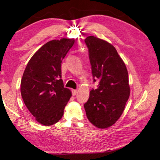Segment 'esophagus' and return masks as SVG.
<instances>
[{
  "label": "esophagus",
  "instance_id": "1",
  "mask_svg": "<svg viewBox=\"0 0 160 160\" xmlns=\"http://www.w3.org/2000/svg\"><path fill=\"white\" fill-rule=\"evenodd\" d=\"M77 93H78V91L77 90H75V89L72 90V95H73V96H76V95L77 94Z\"/></svg>",
  "mask_w": 160,
  "mask_h": 160
}]
</instances>
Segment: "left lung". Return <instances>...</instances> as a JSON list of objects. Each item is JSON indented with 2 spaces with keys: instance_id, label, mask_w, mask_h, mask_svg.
Masks as SVG:
<instances>
[{
  "instance_id": "left-lung-1",
  "label": "left lung",
  "mask_w": 160,
  "mask_h": 160,
  "mask_svg": "<svg viewBox=\"0 0 160 160\" xmlns=\"http://www.w3.org/2000/svg\"><path fill=\"white\" fill-rule=\"evenodd\" d=\"M89 51L96 89L90 91L84 104L88 120L96 127L105 128L115 124L123 113L129 96L128 75L123 60L110 43L90 36L84 40Z\"/></svg>"
}]
</instances>
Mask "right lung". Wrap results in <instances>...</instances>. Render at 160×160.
<instances>
[{
  "instance_id": "add662e5",
  "label": "right lung",
  "mask_w": 160,
  "mask_h": 160,
  "mask_svg": "<svg viewBox=\"0 0 160 160\" xmlns=\"http://www.w3.org/2000/svg\"><path fill=\"white\" fill-rule=\"evenodd\" d=\"M74 42L67 38L47 42L32 57L24 71L20 82L22 100L36 121L42 125L58 122L71 96L61 79V63Z\"/></svg>"
}]
</instances>
